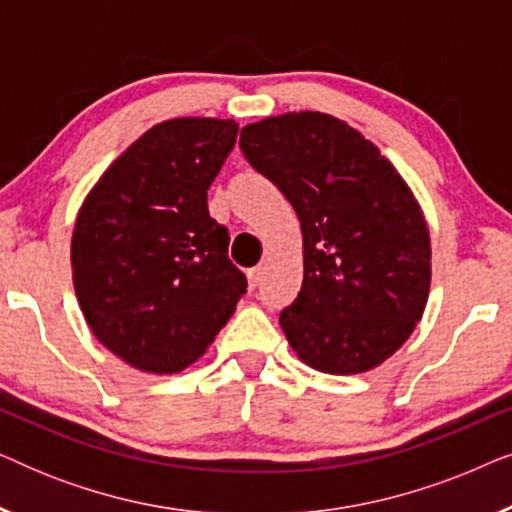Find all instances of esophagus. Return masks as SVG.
Here are the masks:
<instances>
[{"label": "esophagus", "instance_id": "esophagus-1", "mask_svg": "<svg viewBox=\"0 0 512 512\" xmlns=\"http://www.w3.org/2000/svg\"><path fill=\"white\" fill-rule=\"evenodd\" d=\"M249 289L254 291V289H258V286H261V282H263V270L261 268H254V270H249Z\"/></svg>", "mask_w": 512, "mask_h": 512}]
</instances>
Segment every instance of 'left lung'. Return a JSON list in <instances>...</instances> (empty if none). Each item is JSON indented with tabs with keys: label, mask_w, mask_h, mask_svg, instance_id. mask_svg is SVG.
<instances>
[{
	"label": "left lung",
	"mask_w": 512,
	"mask_h": 512,
	"mask_svg": "<svg viewBox=\"0 0 512 512\" xmlns=\"http://www.w3.org/2000/svg\"><path fill=\"white\" fill-rule=\"evenodd\" d=\"M240 149L303 230V286L279 314L293 352L331 375L380 366L422 319L431 284L429 230L401 174L321 111L251 123Z\"/></svg>",
	"instance_id": "8db88e82"
}]
</instances>
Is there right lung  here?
Returning <instances> with one entry per match:
<instances>
[{"label":"right lung","mask_w":512,"mask_h":512,"mask_svg":"<svg viewBox=\"0 0 512 512\" xmlns=\"http://www.w3.org/2000/svg\"><path fill=\"white\" fill-rule=\"evenodd\" d=\"M237 123L172 118L144 132L102 174L72 237L74 289L97 340L146 373L200 359L247 293L228 228L207 191Z\"/></svg>","instance_id":"add662e5"}]
</instances>
